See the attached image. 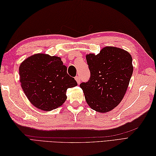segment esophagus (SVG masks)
Masks as SVG:
<instances>
[{
	"mask_svg": "<svg viewBox=\"0 0 156 156\" xmlns=\"http://www.w3.org/2000/svg\"><path fill=\"white\" fill-rule=\"evenodd\" d=\"M75 80H76V82H77L78 84H80V77H79V76H76Z\"/></svg>",
	"mask_w": 156,
	"mask_h": 156,
	"instance_id": "1",
	"label": "esophagus"
}]
</instances>
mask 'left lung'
<instances>
[{
	"mask_svg": "<svg viewBox=\"0 0 156 156\" xmlns=\"http://www.w3.org/2000/svg\"><path fill=\"white\" fill-rule=\"evenodd\" d=\"M86 59L90 71L88 82L81 83L86 101L95 111H112L123 98L133 74L132 57L121 48L107 46Z\"/></svg>",
	"mask_w": 156,
	"mask_h": 156,
	"instance_id": "obj_1",
	"label": "left lung"
}]
</instances>
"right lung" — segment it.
Returning <instances> with one entry per match:
<instances>
[{
    "label": "right lung",
    "mask_w": 156,
    "mask_h": 156,
    "mask_svg": "<svg viewBox=\"0 0 156 156\" xmlns=\"http://www.w3.org/2000/svg\"><path fill=\"white\" fill-rule=\"evenodd\" d=\"M20 82L35 107L50 111L63 105L66 90L78 84L67 73L61 58L45 54L29 56L20 64Z\"/></svg>",
    "instance_id": "obj_1"
}]
</instances>
